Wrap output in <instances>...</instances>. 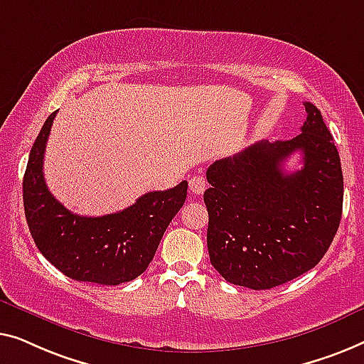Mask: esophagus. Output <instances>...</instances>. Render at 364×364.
<instances>
[{
    "instance_id": "esophagus-1",
    "label": "esophagus",
    "mask_w": 364,
    "mask_h": 364,
    "mask_svg": "<svg viewBox=\"0 0 364 364\" xmlns=\"http://www.w3.org/2000/svg\"><path fill=\"white\" fill-rule=\"evenodd\" d=\"M189 189H191L193 194H203L204 189H206V181L199 175L189 178Z\"/></svg>"
}]
</instances>
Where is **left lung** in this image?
Returning a JSON list of instances; mask_svg holds the SVG:
<instances>
[{"mask_svg": "<svg viewBox=\"0 0 364 364\" xmlns=\"http://www.w3.org/2000/svg\"><path fill=\"white\" fill-rule=\"evenodd\" d=\"M291 140L254 143L214 161L204 191L208 250L229 284L274 289L320 262L340 226L343 173L333 136L314 104ZM302 151L300 171L283 163Z\"/></svg>", "mask_w": 364, "mask_h": 364, "instance_id": "obj_1", "label": "left lung"}]
</instances>
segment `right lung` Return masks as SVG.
<instances>
[{
	"mask_svg": "<svg viewBox=\"0 0 364 364\" xmlns=\"http://www.w3.org/2000/svg\"><path fill=\"white\" fill-rule=\"evenodd\" d=\"M58 112L44 122L23 180L24 214L36 245L54 267L79 282L119 285L143 274L168 224L186 199L188 181L143 194L124 211L99 218L70 213L44 181L46 143Z\"/></svg>",
	"mask_w": 364,
	"mask_h": 364,
	"instance_id": "add662e5",
	"label": "right lung"
}]
</instances>
